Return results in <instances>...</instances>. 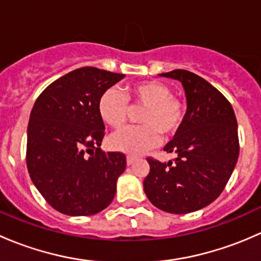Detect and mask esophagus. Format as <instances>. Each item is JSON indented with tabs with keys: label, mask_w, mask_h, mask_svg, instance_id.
Segmentation results:
<instances>
[{
	"label": "esophagus",
	"mask_w": 261,
	"mask_h": 261,
	"mask_svg": "<svg viewBox=\"0 0 261 261\" xmlns=\"http://www.w3.org/2000/svg\"><path fill=\"white\" fill-rule=\"evenodd\" d=\"M135 160H136L135 155H127V156H126V163H127V165H131Z\"/></svg>",
	"instance_id": "34e87169"
}]
</instances>
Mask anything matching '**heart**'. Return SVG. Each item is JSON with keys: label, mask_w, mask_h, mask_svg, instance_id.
Instances as JSON below:
<instances>
[{"label": "heart", "mask_w": 261, "mask_h": 261, "mask_svg": "<svg viewBox=\"0 0 261 261\" xmlns=\"http://www.w3.org/2000/svg\"><path fill=\"white\" fill-rule=\"evenodd\" d=\"M131 109H143L138 116L141 125L116 133L110 146L126 154H140L159 143L160 135L172 139L179 134L187 118V103L162 81H144L128 84L125 96L109 88L98 99V114L110 127L122 128L130 117Z\"/></svg>", "instance_id": "heart-1"}]
</instances>
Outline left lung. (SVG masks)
Listing matches in <instances>:
<instances>
[{
	"label": "left lung",
	"instance_id": "obj_1",
	"mask_svg": "<svg viewBox=\"0 0 261 261\" xmlns=\"http://www.w3.org/2000/svg\"><path fill=\"white\" fill-rule=\"evenodd\" d=\"M160 75L181 82L188 109L179 134L164 146L174 159L146 158L144 191L162 211H198L222 193L232 174L240 149L238 121L228 99L199 75L184 69Z\"/></svg>",
	"mask_w": 261,
	"mask_h": 261
}]
</instances>
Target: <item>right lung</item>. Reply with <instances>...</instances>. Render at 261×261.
<instances>
[{
	"label": "right lung",
	"instance_id": "1",
	"mask_svg": "<svg viewBox=\"0 0 261 261\" xmlns=\"http://www.w3.org/2000/svg\"><path fill=\"white\" fill-rule=\"evenodd\" d=\"M125 77L94 67L75 69L49 84L34 103L26 165L31 180L54 210L91 216L114 199L126 168L123 152H105L98 99Z\"/></svg>",
	"mask_w": 261,
	"mask_h": 261
}]
</instances>
